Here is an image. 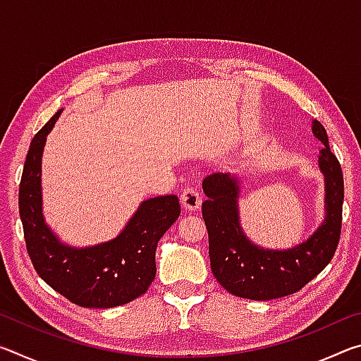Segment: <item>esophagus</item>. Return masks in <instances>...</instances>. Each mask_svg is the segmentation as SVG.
<instances>
[{"label": "esophagus", "instance_id": "obj_1", "mask_svg": "<svg viewBox=\"0 0 361 361\" xmlns=\"http://www.w3.org/2000/svg\"><path fill=\"white\" fill-rule=\"evenodd\" d=\"M180 200H181V205L185 207V209L197 210V209H200V205H202V194H200L197 188L186 186L181 191Z\"/></svg>", "mask_w": 361, "mask_h": 361}]
</instances>
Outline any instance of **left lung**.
Wrapping results in <instances>:
<instances>
[{
  "label": "left lung",
  "instance_id": "left-lung-1",
  "mask_svg": "<svg viewBox=\"0 0 361 361\" xmlns=\"http://www.w3.org/2000/svg\"><path fill=\"white\" fill-rule=\"evenodd\" d=\"M312 130L325 145L319 164L326 181V218L301 245L285 252L253 245L239 224L237 181L228 173H213L202 183L207 195L202 216L209 231L212 272L218 283L234 296L271 301L293 295L319 276L333 259L341 237L344 176L338 157L329 149L325 127L314 121Z\"/></svg>",
  "mask_w": 361,
  "mask_h": 361
}]
</instances>
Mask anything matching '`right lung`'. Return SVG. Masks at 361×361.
I'll return each instance as SVG.
<instances>
[{"label":"right lung","mask_w":361,"mask_h":361,"mask_svg":"<svg viewBox=\"0 0 361 361\" xmlns=\"http://www.w3.org/2000/svg\"><path fill=\"white\" fill-rule=\"evenodd\" d=\"M60 111L30 145L19 186V212L27 252L44 282L73 304L109 309L146 293L156 277V247L180 216L173 194L145 200L126 229L102 245L71 248L60 243L41 213V154Z\"/></svg>","instance_id":"add662e5"}]
</instances>
